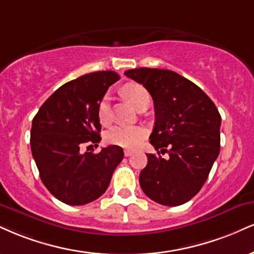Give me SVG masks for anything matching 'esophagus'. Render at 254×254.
<instances>
[{
    "mask_svg": "<svg viewBox=\"0 0 254 254\" xmlns=\"http://www.w3.org/2000/svg\"><path fill=\"white\" fill-rule=\"evenodd\" d=\"M132 154H133L132 150H127V149H125V150H124V156L129 157V156H131V155H132Z\"/></svg>",
    "mask_w": 254,
    "mask_h": 254,
    "instance_id": "34e87169",
    "label": "esophagus"
}]
</instances>
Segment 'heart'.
Segmentation results:
<instances>
[{
    "label": "heart",
    "instance_id": "heart-1",
    "mask_svg": "<svg viewBox=\"0 0 254 254\" xmlns=\"http://www.w3.org/2000/svg\"><path fill=\"white\" fill-rule=\"evenodd\" d=\"M123 94L129 102L137 109L139 104L149 98L148 91L138 84H127L123 87ZM98 118L100 123L108 124L111 117L110 112V97L105 94L98 104ZM146 130L142 127L132 125H116L108 130L105 133V139L109 144L123 146V148H135L144 139Z\"/></svg>",
    "mask_w": 254,
    "mask_h": 254
}]
</instances>
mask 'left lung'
I'll use <instances>...</instances> for the list:
<instances>
[{"label": "left lung", "instance_id": "8db88e82", "mask_svg": "<svg viewBox=\"0 0 254 254\" xmlns=\"http://www.w3.org/2000/svg\"><path fill=\"white\" fill-rule=\"evenodd\" d=\"M125 75L151 94L155 127L150 143L169 154L168 160L146 155L148 164L139 174L140 188L163 206L186 203L202 188L219 156L221 116L197 85L175 72L140 67Z\"/></svg>", "mask_w": 254, "mask_h": 254}]
</instances>
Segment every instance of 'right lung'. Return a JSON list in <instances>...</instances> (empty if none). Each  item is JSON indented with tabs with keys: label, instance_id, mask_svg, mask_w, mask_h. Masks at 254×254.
I'll list each match as a JSON object with an SVG mask.
<instances>
[{
	"label": "right lung",
	"instance_id": "obj_1",
	"mask_svg": "<svg viewBox=\"0 0 254 254\" xmlns=\"http://www.w3.org/2000/svg\"><path fill=\"white\" fill-rule=\"evenodd\" d=\"M117 80L114 71L81 75L58 88L33 118V157L45 187L61 202L81 206L97 200L123 160L118 145L98 154L81 152L84 144L98 146L102 139L98 104Z\"/></svg>",
	"mask_w": 254,
	"mask_h": 254
}]
</instances>
